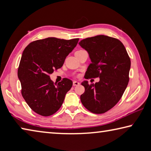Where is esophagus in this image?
I'll return each instance as SVG.
<instances>
[{
  "label": "esophagus",
  "instance_id": "esophagus-1",
  "mask_svg": "<svg viewBox=\"0 0 151 151\" xmlns=\"http://www.w3.org/2000/svg\"><path fill=\"white\" fill-rule=\"evenodd\" d=\"M79 83L78 82H77V81H73V86H78V85H79Z\"/></svg>",
  "mask_w": 151,
  "mask_h": 151
}]
</instances>
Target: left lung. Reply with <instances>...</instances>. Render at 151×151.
Listing matches in <instances>:
<instances>
[{"mask_svg":"<svg viewBox=\"0 0 151 151\" xmlns=\"http://www.w3.org/2000/svg\"><path fill=\"white\" fill-rule=\"evenodd\" d=\"M78 44L91 61L85 78H100L94 85L87 81L82 83L85 91L81 95V103L91 112L104 113L118 103L127 88L131 60L123 44L108 36L86 38Z\"/></svg>","mask_w":151,"mask_h":151,"instance_id":"left-lung-1","label":"left lung"}]
</instances>
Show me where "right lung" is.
Listing matches in <instances>:
<instances>
[{"label":"right lung","mask_w":151,"mask_h":151,"mask_svg":"<svg viewBox=\"0 0 151 151\" xmlns=\"http://www.w3.org/2000/svg\"><path fill=\"white\" fill-rule=\"evenodd\" d=\"M78 40L48 37L30 42L25 48L20 61L18 77L21 84L22 95L36 113L48 116L62 106L73 82L65 78L58 84L54 83L49 75L54 70L62 67Z\"/></svg>","instance_id":"add662e5"}]
</instances>
